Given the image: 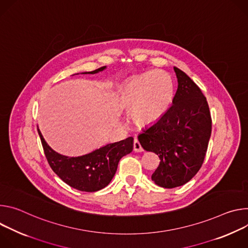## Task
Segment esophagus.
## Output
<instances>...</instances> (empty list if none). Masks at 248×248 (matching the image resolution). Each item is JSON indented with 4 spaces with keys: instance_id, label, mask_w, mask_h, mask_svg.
Returning a JSON list of instances; mask_svg holds the SVG:
<instances>
[{
    "instance_id": "esophagus-1",
    "label": "esophagus",
    "mask_w": 248,
    "mask_h": 248,
    "mask_svg": "<svg viewBox=\"0 0 248 248\" xmlns=\"http://www.w3.org/2000/svg\"><path fill=\"white\" fill-rule=\"evenodd\" d=\"M133 147H134V152L136 153H141L144 151V149L142 148L140 142L138 141V139H135L134 140V144H133Z\"/></svg>"
}]
</instances>
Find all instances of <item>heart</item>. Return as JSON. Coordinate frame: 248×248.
<instances>
[{
	"label": "heart",
	"mask_w": 248,
	"mask_h": 248,
	"mask_svg": "<svg viewBox=\"0 0 248 248\" xmlns=\"http://www.w3.org/2000/svg\"><path fill=\"white\" fill-rule=\"evenodd\" d=\"M174 96L171 77L161 70H151L133 77L119 90L118 103L131 108L132 119L149 125L166 113Z\"/></svg>",
	"instance_id": "1"
}]
</instances>
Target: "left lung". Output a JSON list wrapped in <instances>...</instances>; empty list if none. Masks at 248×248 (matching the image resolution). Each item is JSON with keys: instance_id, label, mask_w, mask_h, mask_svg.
<instances>
[{"instance_id": "obj_1", "label": "left lung", "mask_w": 248, "mask_h": 248, "mask_svg": "<svg viewBox=\"0 0 248 248\" xmlns=\"http://www.w3.org/2000/svg\"><path fill=\"white\" fill-rule=\"evenodd\" d=\"M173 69L178 87L172 105L138 136L143 149L159 157L152 180L163 188L181 186L196 175L212 132L209 105L200 88L183 71Z\"/></svg>"}]
</instances>
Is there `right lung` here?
<instances>
[{"label":"right lung","mask_w":248,"mask_h":248,"mask_svg":"<svg viewBox=\"0 0 248 248\" xmlns=\"http://www.w3.org/2000/svg\"><path fill=\"white\" fill-rule=\"evenodd\" d=\"M105 69L106 66L80 74H96ZM37 131L52 170L69 186L79 191L95 192L107 186L115 175L121 157L133 151L134 139L129 137L125 140L107 144L84 155L68 156L51 149L45 142L38 126Z\"/></svg>","instance_id":"obj_1"}]
</instances>
